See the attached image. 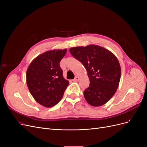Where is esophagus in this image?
<instances>
[{
    "mask_svg": "<svg viewBox=\"0 0 147 147\" xmlns=\"http://www.w3.org/2000/svg\"><path fill=\"white\" fill-rule=\"evenodd\" d=\"M79 80H80L79 77H75V78L73 80V81H74V82H78V81H79Z\"/></svg>",
    "mask_w": 147,
    "mask_h": 147,
    "instance_id": "esophagus-1",
    "label": "esophagus"
}]
</instances>
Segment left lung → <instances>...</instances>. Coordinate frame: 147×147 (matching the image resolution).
<instances>
[{"mask_svg": "<svg viewBox=\"0 0 147 147\" xmlns=\"http://www.w3.org/2000/svg\"><path fill=\"white\" fill-rule=\"evenodd\" d=\"M69 51L87 71L90 84L83 92L86 102L93 107L107 103L116 92L121 78V67L116 56L95 45L73 47Z\"/></svg>", "mask_w": 147, "mask_h": 147, "instance_id": "8db88e82", "label": "left lung"}]
</instances>
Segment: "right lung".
<instances>
[{
	"instance_id": "add662e5",
	"label": "right lung",
	"mask_w": 147,
	"mask_h": 147,
	"mask_svg": "<svg viewBox=\"0 0 147 147\" xmlns=\"http://www.w3.org/2000/svg\"><path fill=\"white\" fill-rule=\"evenodd\" d=\"M66 52L67 49L44 52L31 62L27 69L26 83L30 94L45 107L58 103L69 84L59 65Z\"/></svg>"
}]
</instances>
